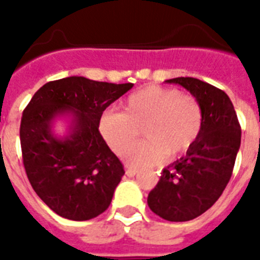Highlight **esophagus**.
I'll return each mask as SVG.
<instances>
[{
    "mask_svg": "<svg viewBox=\"0 0 260 260\" xmlns=\"http://www.w3.org/2000/svg\"><path fill=\"white\" fill-rule=\"evenodd\" d=\"M125 174L128 175V177H135L136 174H138V170L135 169V167H128L125 170Z\"/></svg>",
    "mask_w": 260,
    "mask_h": 260,
    "instance_id": "esophagus-1",
    "label": "esophagus"
}]
</instances>
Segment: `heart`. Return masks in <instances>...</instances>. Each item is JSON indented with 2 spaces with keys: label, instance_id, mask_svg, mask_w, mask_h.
<instances>
[{
  "label": "heart",
  "instance_id": "obj_1",
  "mask_svg": "<svg viewBox=\"0 0 260 260\" xmlns=\"http://www.w3.org/2000/svg\"><path fill=\"white\" fill-rule=\"evenodd\" d=\"M143 132L146 141L129 147ZM202 129L200 102L178 89L147 86L135 91L122 102V112L106 110L98 121V131L106 144L125 154L132 166L151 167L166 156L177 158L189 151Z\"/></svg>",
  "mask_w": 260,
  "mask_h": 260
}]
</instances>
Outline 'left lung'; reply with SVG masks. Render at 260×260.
<instances>
[{
    "mask_svg": "<svg viewBox=\"0 0 260 260\" xmlns=\"http://www.w3.org/2000/svg\"><path fill=\"white\" fill-rule=\"evenodd\" d=\"M165 82L185 87L200 102L202 129L185 156L162 171L147 204L167 221H189L209 209L225 189L240 148L242 129L232 101L222 90L191 77Z\"/></svg>",
    "mask_w": 260,
    "mask_h": 260,
    "instance_id": "1",
    "label": "left lung"
}]
</instances>
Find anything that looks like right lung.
I'll use <instances>...</instances> for the list:
<instances>
[{"instance_id":"add662e5","label":"right lung","mask_w":260,"mask_h":260,"mask_svg":"<svg viewBox=\"0 0 260 260\" xmlns=\"http://www.w3.org/2000/svg\"><path fill=\"white\" fill-rule=\"evenodd\" d=\"M132 86L67 77L40 87L24 110L20 142L26 175L59 216L86 221L110 205L125 171L102 139L98 121ZM59 119L67 122L64 135L54 132Z\"/></svg>"}]
</instances>
